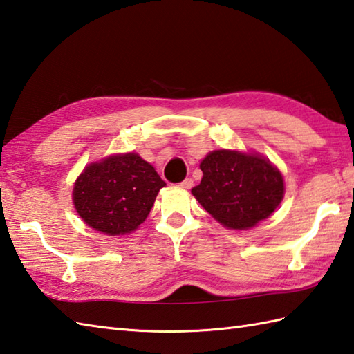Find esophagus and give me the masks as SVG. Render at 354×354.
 <instances>
[{
  "label": "esophagus",
  "mask_w": 354,
  "mask_h": 354,
  "mask_svg": "<svg viewBox=\"0 0 354 354\" xmlns=\"http://www.w3.org/2000/svg\"><path fill=\"white\" fill-rule=\"evenodd\" d=\"M194 186V180L191 177L185 178L182 183H180V187H183V189H191V187Z\"/></svg>",
  "instance_id": "34e87169"
}]
</instances>
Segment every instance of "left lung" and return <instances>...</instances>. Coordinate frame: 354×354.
I'll list each match as a JSON object with an SVG mask.
<instances>
[{
	"label": "left lung",
	"mask_w": 354,
	"mask_h": 354,
	"mask_svg": "<svg viewBox=\"0 0 354 354\" xmlns=\"http://www.w3.org/2000/svg\"><path fill=\"white\" fill-rule=\"evenodd\" d=\"M200 168L203 178L192 195L227 229L254 227L283 200L281 172L261 154L215 150Z\"/></svg>",
	"instance_id": "obj_1"
}]
</instances>
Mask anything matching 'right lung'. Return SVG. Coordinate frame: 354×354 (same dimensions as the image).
<instances>
[{
    "label": "right lung",
    "mask_w": 354,
    "mask_h": 354,
    "mask_svg": "<svg viewBox=\"0 0 354 354\" xmlns=\"http://www.w3.org/2000/svg\"><path fill=\"white\" fill-rule=\"evenodd\" d=\"M165 185L139 154H113L83 169L74 183L73 201L93 230L120 236L145 221Z\"/></svg>",
    "instance_id": "right-lung-1"
}]
</instances>
